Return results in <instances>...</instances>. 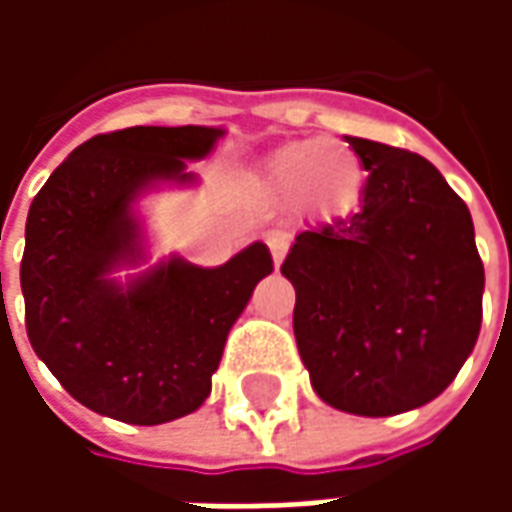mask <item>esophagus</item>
Masks as SVG:
<instances>
[{
	"mask_svg": "<svg viewBox=\"0 0 512 512\" xmlns=\"http://www.w3.org/2000/svg\"><path fill=\"white\" fill-rule=\"evenodd\" d=\"M266 244H268V249H271V257H274V266L279 268V263L285 260V252H288V235L268 233Z\"/></svg>",
	"mask_w": 512,
	"mask_h": 512,
	"instance_id": "esophagus-1",
	"label": "esophagus"
}]
</instances>
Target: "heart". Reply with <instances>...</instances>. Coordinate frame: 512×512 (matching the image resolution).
I'll return each mask as SVG.
<instances>
[{
	"label": "heart",
	"instance_id": "1",
	"mask_svg": "<svg viewBox=\"0 0 512 512\" xmlns=\"http://www.w3.org/2000/svg\"><path fill=\"white\" fill-rule=\"evenodd\" d=\"M266 186L277 197H301L315 211L345 213L362 194L365 167L348 147L326 139H299L271 156Z\"/></svg>",
	"mask_w": 512,
	"mask_h": 512
}]
</instances>
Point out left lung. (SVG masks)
Wrapping results in <instances>:
<instances>
[{
	"label": "left lung",
	"mask_w": 512,
	"mask_h": 512,
	"mask_svg": "<svg viewBox=\"0 0 512 512\" xmlns=\"http://www.w3.org/2000/svg\"><path fill=\"white\" fill-rule=\"evenodd\" d=\"M367 175L354 213L296 235L282 274L315 395L356 417L439 397L483 323L472 213L428 158L345 136Z\"/></svg>",
	"instance_id": "8db88e82"
}]
</instances>
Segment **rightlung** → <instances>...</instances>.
Segmentation results:
<instances>
[{
  "label": "right lung",
  "mask_w": 512,
  "mask_h": 512,
  "mask_svg": "<svg viewBox=\"0 0 512 512\" xmlns=\"http://www.w3.org/2000/svg\"><path fill=\"white\" fill-rule=\"evenodd\" d=\"M224 136L208 126H134L98 134L51 172L29 205L21 293L38 359L95 414L161 425L211 395L227 334L274 271L266 244L224 266L172 255L147 260L136 200L164 183H197L200 161Z\"/></svg>",
  "instance_id": "right-lung-1"
}]
</instances>
